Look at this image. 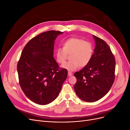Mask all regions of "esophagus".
Here are the masks:
<instances>
[{
  "instance_id": "obj_1",
  "label": "esophagus",
  "mask_w": 130,
  "mask_h": 130,
  "mask_svg": "<svg viewBox=\"0 0 130 130\" xmlns=\"http://www.w3.org/2000/svg\"><path fill=\"white\" fill-rule=\"evenodd\" d=\"M68 76H72V75H73V73H71V72H68Z\"/></svg>"
}]
</instances>
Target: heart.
Returning a JSON list of instances; mask_svg holds the SVG:
<instances>
[{
	"label": "heart",
	"mask_w": 130,
	"mask_h": 130,
	"mask_svg": "<svg viewBox=\"0 0 130 130\" xmlns=\"http://www.w3.org/2000/svg\"><path fill=\"white\" fill-rule=\"evenodd\" d=\"M63 49L57 48L55 51L56 61L64 64L69 55L70 61L63 65V68L70 71L88 65L93 56L94 48L92 43L83 39L71 37L66 40L62 44Z\"/></svg>",
	"instance_id": "b5f03b06"
}]
</instances>
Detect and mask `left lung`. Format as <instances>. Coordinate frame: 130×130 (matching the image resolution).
I'll return each mask as SVG.
<instances>
[{
	"mask_svg": "<svg viewBox=\"0 0 130 130\" xmlns=\"http://www.w3.org/2000/svg\"><path fill=\"white\" fill-rule=\"evenodd\" d=\"M95 48L89 63L75 73L74 90L81 99L92 103L100 99L112 87L115 79L116 60L109 45L93 35Z\"/></svg>",
	"mask_w": 130,
	"mask_h": 130,
	"instance_id": "obj_1",
	"label": "left lung"
}]
</instances>
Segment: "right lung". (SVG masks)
<instances>
[{
	"label": "right lung",
	"instance_id": "obj_1",
	"mask_svg": "<svg viewBox=\"0 0 130 130\" xmlns=\"http://www.w3.org/2000/svg\"><path fill=\"white\" fill-rule=\"evenodd\" d=\"M62 34L51 30L38 34L27 43L18 61L19 85L25 95L37 104L53 102L67 77V70L60 68L53 56L54 41Z\"/></svg>",
	"mask_w": 130,
	"mask_h": 130
}]
</instances>
